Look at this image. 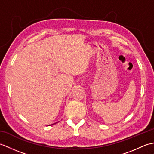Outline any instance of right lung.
<instances>
[{
  "mask_svg": "<svg viewBox=\"0 0 154 154\" xmlns=\"http://www.w3.org/2000/svg\"><path fill=\"white\" fill-rule=\"evenodd\" d=\"M56 123H57V122H55V123H54V124H51V125H53V124H56ZM50 126V125H49Z\"/></svg>",
  "mask_w": 154,
  "mask_h": 154,
  "instance_id": "1",
  "label": "right lung"
}]
</instances>
